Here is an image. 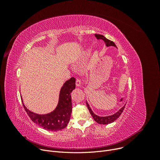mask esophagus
I'll return each mask as SVG.
<instances>
[{
  "label": "esophagus",
  "instance_id": "esophagus-1",
  "mask_svg": "<svg viewBox=\"0 0 160 160\" xmlns=\"http://www.w3.org/2000/svg\"><path fill=\"white\" fill-rule=\"evenodd\" d=\"M80 85H81L80 80L78 78H77V80H76V86H77V87H80Z\"/></svg>",
  "mask_w": 160,
  "mask_h": 160
}]
</instances>
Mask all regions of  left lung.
<instances>
[{
    "label": "left lung",
    "instance_id": "left-lung-1",
    "mask_svg": "<svg viewBox=\"0 0 160 160\" xmlns=\"http://www.w3.org/2000/svg\"><path fill=\"white\" fill-rule=\"evenodd\" d=\"M95 36L97 38V39H102L105 42L106 45L107 47L113 46V47H117L115 44L113 43V41L108 39L104 36L100 35V34H95ZM86 104H87L88 108V110H89L91 115H92V117H93V119L97 123L100 124H110V123H112V122H114L121 115V114L122 113V112H123L124 109L125 108V106H124L122 108L120 109V110L118 112H117L115 113H114L113 115H110V116H106V117H100V116H98V115H95L93 112V111L91 110V109L89 105L88 104V103L87 102H86Z\"/></svg>",
    "mask_w": 160,
    "mask_h": 160
}]
</instances>
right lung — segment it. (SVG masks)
<instances>
[{
	"mask_svg": "<svg viewBox=\"0 0 160 160\" xmlns=\"http://www.w3.org/2000/svg\"><path fill=\"white\" fill-rule=\"evenodd\" d=\"M75 78L66 81L61 88L59 102L55 110L51 113L39 115L30 112L22 102L25 111L31 120L39 127L49 131H58L65 128L69 123L72 112L71 93L75 89Z\"/></svg>",
	"mask_w": 160,
	"mask_h": 160,
	"instance_id": "obj_1",
	"label": "right lung"
}]
</instances>
